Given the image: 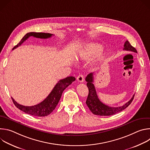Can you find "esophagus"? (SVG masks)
Here are the masks:
<instances>
[{"label": "esophagus", "mask_w": 150, "mask_h": 150, "mask_svg": "<svg viewBox=\"0 0 150 150\" xmlns=\"http://www.w3.org/2000/svg\"><path fill=\"white\" fill-rule=\"evenodd\" d=\"M77 80L79 82H82L83 81V80H84V78H83V75H82V74L79 75L78 76V77H77Z\"/></svg>", "instance_id": "obj_1"}]
</instances>
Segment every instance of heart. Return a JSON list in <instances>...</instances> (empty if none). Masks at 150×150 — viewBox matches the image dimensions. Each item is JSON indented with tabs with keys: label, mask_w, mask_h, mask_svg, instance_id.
Returning <instances> with one entry per match:
<instances>
[{
	"label": "heart",
	"mask_w": 150,
	"mask_h": 150,
	"mask_svg": "<svg viewBox=\"0 0 150 150\" xmlns=\"http://www.w3.org/2000/svg\"><path fill=\"white\" fill-rule=\"evenodd\" d=\"M103 47L101 45L96 43H91L85 46L80 52L79 57L83 59L87 60L91 58L94 55L97 54L101 52Z\"/></svg>",
	"instance_id": "heart-1"
}]
</instances>
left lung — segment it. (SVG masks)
<instances>
[{
	"label": "left lung",
	"instance_id": "1",
	"mask_svg": "<svg viewBox=\"0 0 150 150\" xmlns=\"http://www.w3.org/2000/svg\"><path fill=\"white\" fill-rule=\"evenodd\" d=\"M123 50L137 53L136 49L132 46L129 43V42L127 40H126V41L125 42ZM93 79V73H90L87 75L86 78H85V81L87 82V86L88 88L89 91L88 96L86 101V104L90 109V111L94 115L99 116L113 115L125 109L132 103L134 98V95L129 101L127 102L123 105L117 107V108L109 107L103 104L98 98L96 88L94 87V83H93L94 82Z\"/></svg>",
	"mask_w": 150,
	"mask_h": 150
}]
</instances>
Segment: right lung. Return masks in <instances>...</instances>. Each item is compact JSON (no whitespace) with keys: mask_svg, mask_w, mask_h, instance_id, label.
<instances>
[{"mask_svg":"<svg viewBox=\"0 0 150 150\" xmlns=\"http://www.w3.org/2000/svg\"><path fill=\"white\" fill-rule=\"evenodd\" d=\"M53 34L50 33H34L31 32L26 34L24 37L21 39L19 43L16 45L12 50L16 49L18 46H21L23 42L30 37L33 36L36 38L46 39L50 38ZM75 80V78L74 76H68L66 78L60 80L54 86L49 95L40 103L32 105V106H25L18 104L15 100L12 97L13 103L17 108L21 111H23L28 115L37 116L42 117L50 115L56 108L57 105L63 91L65 89L71 85L72 82Z\"/></svg>","mask_w":150,"mask_h":150,"instance_id":"1","label":"right lung"}]
</instances>
